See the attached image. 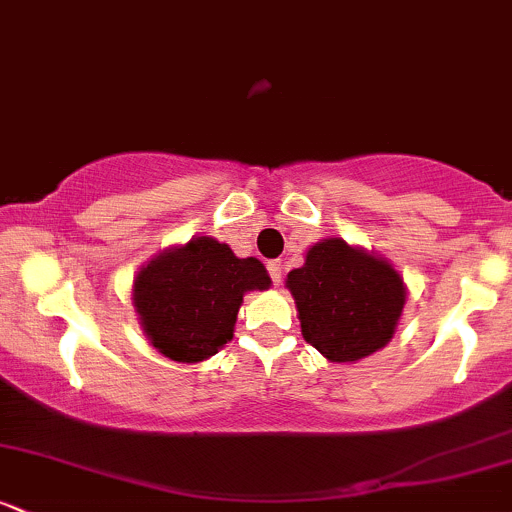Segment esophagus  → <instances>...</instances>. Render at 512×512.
I'll return each mask as SVG.
<instances>
[{
	"label": "esophagus",
	"instance_id": "34e87169",
	"mask_svg": "<svg viewBox=\"0 0 512 512\" xmlns=\"http://www.w3.org/2000/svg\"><path fill=\"white\" fill-rule=\"evenodd\" d=\"M267 269H269V276H272L274 286H279L281 276H284V264H281L279 260H272V262H267Z\"/></svg>",
	"mask_w": 512,
	"mask_h": 512
}]
</instances>
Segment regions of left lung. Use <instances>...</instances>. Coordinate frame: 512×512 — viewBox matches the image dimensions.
Returning <instances> with one entry per match:
<instances>
[{
	"label": "left lung",
	"mask_w": 512,
	"mask_h": 512,
	"mask_svg": "<svg viewBox=\"0 0 512 512\" xmlns=\"http://www.w3.org/2000/svg\"><path fill=\"white\" fill-rule=\"evenodd\" d=\"M303 339L327 361L346 363L390 342L407 289L383 257L327 238L305 252L303 267L286 276Z\"/></svg>",
	"instance_id": "obj_1"
}]
</instances>
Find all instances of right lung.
<instances>
[{
    "label": "right lung",
    "instance_id": "obj_1",
    "mask_svg": "<svg viewBox=\"0 0 512 512\" xmlns=\"http://www.w3.org/2000/svg\"><path fill=\"white\" fill-rule=\"evenodd\" d=\"M269 284L260 260H240L226 243L199 236L158 252L134 279L132 296L151 346L178 363H197L231 342L245 293Z\"/></svg>",
    "mask_w": 512,
    "mask_h": 512
}]
</instances>
